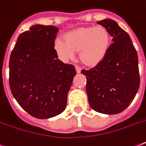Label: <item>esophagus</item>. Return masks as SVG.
Listing matches in <instances>:
<instances>
[{
    "mask_svg": "<svg viewBox=\"0 0 146 146\" xmlns=\"http://www.w3.org/2000/svg\"><path fill=\"white\" fill-rule=\"evenodd\" d=\"M75 67H76V73H81V70H82L81 67H80L79 66H76Z\"/></svg>",
    "mask_w": 146,
    "mask_h": 146,
    "instance_id": "esophagus-1",
    "label": "esophagus"
}]
</instances>
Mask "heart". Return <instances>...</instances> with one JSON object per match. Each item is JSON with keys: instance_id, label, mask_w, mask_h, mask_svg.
I'll return each instance as SVG.
<instances>
[{"instance_id": "b5f03b06", "label": "heart", "mask_w": 146, "mask_h": 146, "mask_svg": "<svg viewBox=\"0 0 146 146\" xmlns=\"http://www.w3.org/2000/svg\"><path fill=\"white\" fill-rule=\"evenodd\" d=\"M110 45V35L103 26L79 28L66 33L65 40L57 38L54 48L64 60L73 58L79 50L81 60L87 65H96L105 57Z\"/></svg>"}]
</instances>
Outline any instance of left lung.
<instances>
[{
    "mask_svg": "<svg viewBox=\"0 0 146 146\" xmlns=\"http://www.w3.org/2000/svg\"><path fill=\"white\" fill-rule=\"evenodd\" d=\"M112 37L105 57L89 70L86 92L89 105L97 112L116 114L124 111L133 102L139 88L138 55L131 38L113 19L97 22Z\"/></svg>",
    "mask_w": 146,
    "mask_h": 146,
    "instance_id": "1",
    "label": "left lung"
}]
</instances>
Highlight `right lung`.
<instances>
[{
    "label": "right lung",
    "mask_w": 146,
    "mask_h": 146,
    "mask_svg": "<svg viewBox=\"0 0 146 146\" xmlns=\"http://www.w3.org/2000/svg\"><path fill=\"white\" fill-rule=\"evenodd\" d=\"M58 28L35 25L21 33L9 62V82L18 104L31 116L48 119L61 113L76 71L58 59Z\"/></svg>",
    "instance_id": "right-lung-1"
}]
</instances>
